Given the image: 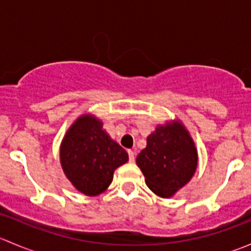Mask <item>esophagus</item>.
I'll return each mask as SVG.
<instances>
[{"label": "esophagus", "mask_w": 251, "mask_h": 251, "mask_svg": "<svg viewBox=\"0 0 251 251\" xmlns=\"http://www.w3.org/2000/svg\"><path fill=\"white\" fill-rule=\"evenodd\" d=\"M128 159H130V163H133V161H135V151H128Z\"/></svg>", "instance_id": "esophagus-1"}]
</instances>
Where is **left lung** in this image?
<instances>
[{
    "instance_id": "8db88e82",
    "label": "left lung",
    "mask_w": 251,
    "mask_h": 251,
    "mask_svg": "<svg viewBox=\"0 0 251 251\" xmlns=\"http://www.w3.org/2000/svg\"><path fill=\"white\" fill-rule=\"evenodd\" d=\"M147 186L161 198H171L193 177L198 151L181 120L156 126L147 137V147L136 158Z\"/></svg>"
}]
</instances>
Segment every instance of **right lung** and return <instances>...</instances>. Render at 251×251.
Segmentation results:
<instances>
[{
	"instance_id": "obj_1",
	"label": "right lung",
	"mask_w": 251,
	"mask_h": 251,
	"mask_svg": "<svg viewBox=\"0 0 251 251\" xmlns=\"http://www.w3.org/2000/svg\"><path fill=\"white\" fill-rule=\"evenodd\" d=\"M60 165L80 193L96 197L107 191L114 171L128 161V154L103 130L93 114H82L60 143Z\"/></svg>"
}]
</instances>
